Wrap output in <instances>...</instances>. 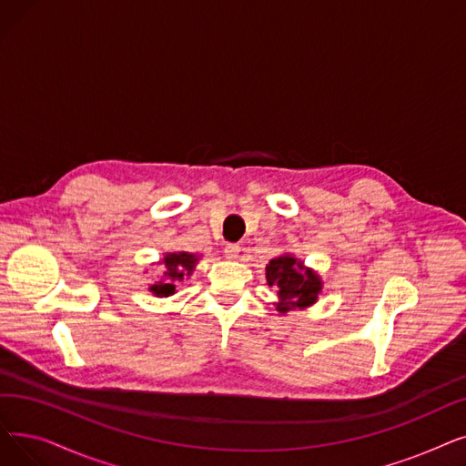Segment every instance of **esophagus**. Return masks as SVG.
<instances>
[{"label": "esophagus", "instance_id": "1", "mask_svg": "<svg viewBox=\"0 0 466 466\" xmlns=\"http://www.w3.org/2000/svg\"><path fill=\"white\" fill-rule=\"evenodd\" d=\"M225 257H227L228 260H236V258L239 257V246H238V244H228V246L225 248Z\"/></svg>", "mask_w": 466, "mask_h": 466}]
</instances>
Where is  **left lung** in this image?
<instances>
[{"mask_svg": "<svg viewBox=\"0 0 466 466\" xmlns=\"http://www.w3.org/2000/svg\"><path fill=\"white\" fill-rule=\"evenodd\" d=\"M267 281L278 293V302L274 305L281 314L316 305L323 289L319 274L291 253H283L268 262Z\"/></svg>", "mask_w": 466, "mask_h": 466, "instance_id": "8db88e82", "label": "left lung"}]
</instances>
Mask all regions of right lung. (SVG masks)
Wrapping results in <instances>:
<instances>
[{
    "label": "right lung",
    "instance_id": "1",
    "mask_svg": "<svg viewBox=\"0 0 466 466\" xmlns=\"http://www.w3.org/2000/svg\"><path fill=\"white\" fill-rule=\"evenodd\" d=\"M201 255L188 253V251H177V253H166L164 258H159L154 265H161V276L152 283L148 291L154 297L166 299L177 293V283L183 281L185 278H190L196 270L198 260Z\"/></svg>",
    "mask_w": 466,
    "mask_h": 466
}]
</instances>
